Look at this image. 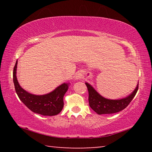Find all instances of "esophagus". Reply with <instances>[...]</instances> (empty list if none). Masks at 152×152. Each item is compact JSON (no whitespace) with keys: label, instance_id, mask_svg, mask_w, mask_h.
<instances>
[{"label":"esophagus","instance_id":"obj_1","mask_svg":"<svg viewBox=\"0 0 152 152\" xmlns=\"http://www.w3.org/2000/svg\"><path fill=\"white\" fill-rule=\"evenodd\" d=\"M82 74H76V79H80V78H81V77H82Z\"/></svg>","mask_w":152,"mask_h":152}]
</instances>
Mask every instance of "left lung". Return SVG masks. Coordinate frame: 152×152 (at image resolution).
<instances>
[{"label":"left lung","mask_w":152,"mask_h":152,"mask_svg":"<svg viewBox=\"0 0 152 152\" xmlns=\"http://www.w3.org/2000/svg\"><path fill=\"white\" fill-rule=\"evenodd\" d=\"M88 91L89 106L97 114H113L123 110L127 107L138 91L139 84L132 94L120 100H109L101 96L89 84L86 83Z\"/></svg>","instance_id":"left-lung-1"}]
</instances>
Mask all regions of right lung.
I'll list each match as a JSON object with an SVG mask.
<instances>
[{
  "label": "right lung",
  "instance_id": "obj_1",
  "mask_svg": "<svg viewBox=\"0 0 152 152\" xmlns=\"http://www.w3.org/2000/svg\"><path fill=\"white\" fill-rule=\"evenodd\" d=\"M17 61L13 69V82L15 91L19 99L28 109L33 113L44 115L54 116L60 113L64 107L63 98L68 91V84L64 83L50 93L45 95L30 94L20 86L16 76Z\"/></svg>",
  "mask_w": 152,
  "mask_h": 152
}]
</instances>
